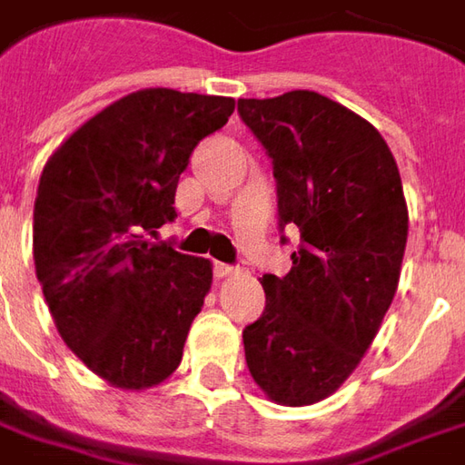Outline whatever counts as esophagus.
<instances>
[{"label": "esophagus", "mask_w": 465, "mask_h": 465, "mask_svg": "<svg viewBox=\"0 0 465 465\" xmlns=\"http://www.w3.org/2000/svg\"><path fill=\"white\" fill-rule=\"evenodd\" d=\"M235 273H238L235 266H227V263L214 261V276H217V279H230V276H235Z\"/></svg>", "instance_id": "obj_1"}]
</instances>
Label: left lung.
<instances>
[{
  "label": "left lung",
  "mask_w": 465,
  "mask_h": 465,
  "mask_svg": "<svg viewBox=\"0 0 465 465\" xmlns=\"http://www.w3.org/2000/svg\"><path fill=\"white\" fill-rule=\"evenodd\" d=\"M238 112L273 163L279 227L302 235L292 271L261 279L245 363L269 400L314 404L356 371L397 294L410 227L400 168L373 124L317 92L238 99Z\"/></svg>",
  "instance_id": "1"
}]
</instances>
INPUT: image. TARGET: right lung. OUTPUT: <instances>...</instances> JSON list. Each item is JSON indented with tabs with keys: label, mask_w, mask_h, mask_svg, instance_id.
I'll return each mask as SVG.
<instances>
[{
	"label": "right lung",
	"mask_w": 465,
	"mask_h": 465,
	"mask_svg": "<svg viewBox=\"0 0 465 465\" xmlns=\"http://www.w3.org/2000/svg\"><path fill=\"white\" fill-rule=\"evenodd\" d=\"M232 109L230 96L140 89L81 124L43 168L37 282L65 345L112 386L148 389L182 363L212 263L145 232L176 217L189 155Z\"/></svg>",
	"instance_id": "right-lung-1"
}]
</instances>
